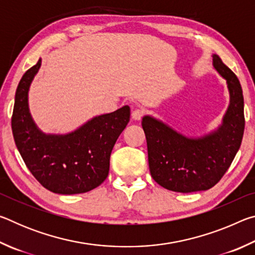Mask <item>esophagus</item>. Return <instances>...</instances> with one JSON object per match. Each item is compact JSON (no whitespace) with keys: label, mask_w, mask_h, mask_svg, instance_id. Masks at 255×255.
<instances>
[{"label":"esophagus","mask_w":255,"mask_h":255,"mask_svg":"<svg viewBox=\"0 0 255 255\" xmlns=\"http://www.w3.org/2000/svg\"><path fill=\"white\" fill-rule=\"evenodd\" d=\"M144 115H145L144 109H135V110H132V112H131V117H132V119H135V120H140L141 118H143Z\"/></svg>","instance_id":"esophagus-1"}]
</instances>
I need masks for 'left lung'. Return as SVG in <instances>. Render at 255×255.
Wrapping results in <instances>:
<instances>
[{"instance_id": "8db88e82", "label": "left lung", "mask_w": 255, "mask_h": 255, "mask_svg": "<svg viewBox=\"0 0 255 255\" xmlns=\"http://www.w3.org/2000/svg\"><path fill=\"white\" fill-rule=\"evenodd\" d=\"M213 60L214 67L227 81L231 96L230 107L217 131L192 139L149 116L141 122L150 175L171 191L188 193L213 188L226 173L242 143L245 127L242 86L219 56L214 55Z\"/></svg>"}]
</instances>
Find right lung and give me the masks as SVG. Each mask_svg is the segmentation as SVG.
Segmentation results:
<instances>
[{
  "mask_svg": "<svg viewBox=\"0 0 255 255\" xmlns=\"http://www.w3.org/2000/svg\"><path fill=\"white\" fill-rule=\"evenodd\" d=\"M40 65L41 59L24 73L16 89L11 119L15 145L44 188L59 195L88 192L107 179L112 148L129 123L130 108L99 116L68 135H45L28 108L29 86Z\"/></svg>",
  "mask_w": 255,
  "mask_h": 255,
  "instance_id": "obj_1",
  "label": "right lung"
}]
</instances>
